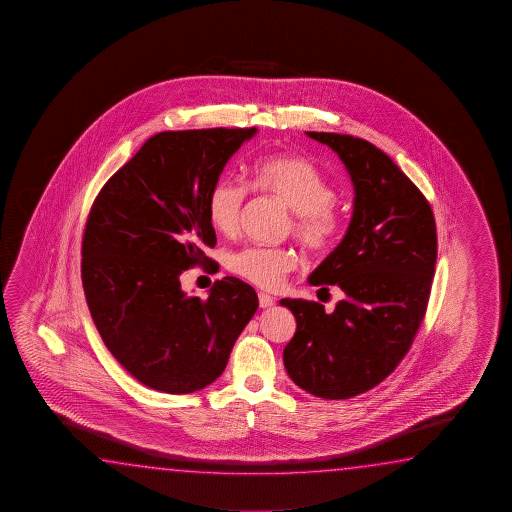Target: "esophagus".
Returning a JSON list of instances; mask_svg holds the SVG:
<instances>
[{
    "mask_svg": "<svg viewBox=\"0 0 512 512\" xmlns=\"http://www.w3.org/2000/svg\"><path fill=\"white\" fill-rule=\"evenodd\" d=\"M258 299H260V308H270V306H274V297L269 294H265V292H260L258 294Z\"/></svg>",
    "mask_w": 512,
    "mask_h": 512,
    "instance_id": "1",
    "label": "esophagus"
}]
</instances>
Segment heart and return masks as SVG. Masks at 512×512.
Instances as JSON below:
<instances>
[{"instance_id": "heart-1", "label": "heart", "mask_w": 512, "mask_h": 512, "mask_svg": "<svg viewBox=\"0 0 512 512\" xmlns=\"http://www.w3.org/2000/svg\"><path fill=\"white\" fill-rule=\"evenodd\" d=\"M252 186L294 211V234L308 251H328L337 242L344 220L335 206V188L312 161L295 156L261 157L252 166ZM245 199V184L220 179L209 191L211 226L220 233H234L240 224ZM297 263L299 256L292 249L263 245L243 247L227 258V267L236 276L263 288H278Z\"/></svg>"}]
</instances>
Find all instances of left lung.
<instances>
[{"mask_svg": "<svg viewBox=\"0 0 512 512\" xmlns=\"http://www.w3.org/2000/svg\"><path fill=\"white\" fill-rule=\"evenodd\" d=\"M340 157L355 188L342 242L308 283L344 292L333 312L281 299L297 330L283 351L295 385L324 399L373 389L407 355L425 317L437 260L432 208L380 148L335 132H306ZM319 290V292H321Z\"/></svg>", "mask_w": 512, "mask_h": 512, "instance_id": "left-lung-1", "label": "left lung"}]
</instances>
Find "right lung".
<instances>
[{"label": "right lung", "instance_id": "obj_1", "mask_svg": "<svg viewBox=\"0 0 512 512\" xmlns=\"http://www.w3.org/2000/svg\"><path fill=\"white\" fill-rule=\"evenodd\" d=\"M258 132L170 130L147 139L105 182L87 217L82 285L96 330L138 382L190 394L226 369L258 310L242 279L215 281L208 299L186 295L181 274L217 245L209 191L227 161Z\"/></svg>", "mask_w": 512, "mask_h": 512}]
</instances>
